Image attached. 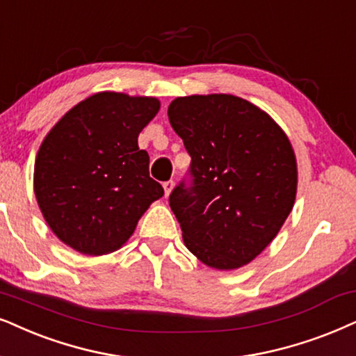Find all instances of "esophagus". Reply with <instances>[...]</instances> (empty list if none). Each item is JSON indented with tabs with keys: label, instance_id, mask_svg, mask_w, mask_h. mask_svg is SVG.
<instances>
[{
	"label": "esophagus",
	"instance_id": "esophagus-1",
	"mask_svg": "<svg viewBox=\"0 0 356 356\" xmlns=\"http://www.w3.org/2000/svg\"><path fill=\"white\" fill-rule=\"evenodd\" d=\"M163 187H164V193H165V197H169V193L172 192V188H174V182H172V181L164 182V184H163Z\"/></svg>",
	"mask_w": 356,
	"mask_h": 356
}]
</instances>
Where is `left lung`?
Instances as JSON below:
<instances>
[{
  "instance_id": "1",
  "label": "left lung",
  "mask_w": 356,
  "mask_h": 356,
  "mask_svg": "<svg viewBox=\"0 0 356 356\" xmlns=\"http://www.w3.org/2000/svg\"><path fill=\"white\" fill-rule=\"evenodd\" d=\"M168 115L192 157L191 184L169 195L187 250L222 271L248 264L294 207L289 139L266 111L235 95L179 97Z\"/></svg>"
}]
</instances>
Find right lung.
<instances>
[{
    "instance_id": "obj_1",
    "label": "right lung",
    "mask_w": 356,
    "mask_h": 356,
    "mask_svg": "<svg viewBox=\"0 0 356 356\" xmlns=\"http://www.w3.org/2000/svg\"><path fill=\"white\" fill-rule=\"evenodd\" d=\"M154 97L100 92L62 116L34 164V193L51 230L82 254L120 250L152 202L164 195L149 177L138 136L154 118Z\"/></svg>"
}]
</instances>
